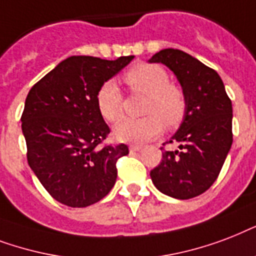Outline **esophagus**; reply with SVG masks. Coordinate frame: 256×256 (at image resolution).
<instances>
[{
    "mask_svg": "<svg viewBox=\"0 0 256 256\" xmlns=\"http://www.w3.org/2000/svg\"><path fill=\"white\" fill-rule=\"evenodd\" d=\"M130 152H138V150H142V146L132 144V146H130Z\"/></svg>",
    "mask_w": 256,
    "mask_h": 256,
    "instance_id": "esophagus-1",
    "label": "esophagus"
}]
</instances>
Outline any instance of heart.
<instances>
[{
  "label": "heart",
  "instance_id": "obj_1",
  "mask_svg": "<svg viewBox=\"0 0 256 256\" xmlns=\"http://www.w3.org/2000/svg\"><path fill=\"white\" fill-rule=\"evenodd\" d=\"M124 80L134 93L146 94L140 118H126L114 126V136L122 142H144L159 136L164 130L180 126L187 114V97L180 86L170 82V74L158 64H138L124 74ZM101 116L118 122L124 114V96L116 82L106 81L96 93Z\"/></svg>",
  "mask_w": 256,
  "mask_h": 256
}]
</instances>
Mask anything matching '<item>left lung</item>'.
Wrapping results in <instances>:
<instances>
[{
    "mask_svg": "<svg viewBox=\"0 0 256 256\" xmlns=\"http://www.w3.org/2000/svg\"><path fill=\"white\" fill-rule=\"evenodd\" d=\"M150 62H162L175 73L187 97V114L166 150L150 171L152 183L175 199H191L218 179L232 144V104L220 76L179 49H163Z\"/></svg>",
    "mask_w": 256,
    "mask_h": 256,
    "instance_id": "1",
    "label": "left lung"
}]
</instances>
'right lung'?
Returning <instances> with one entry per match:
<instances>
[{"label": "right lung", "mask_w": 256, "mask_h": 256, "mask_svg": "<svg viewBox=\"0 0 256 256\" xmlns=\"http://www.w3.org/2000/svg\"><path fill=\"white\" fill-rule=\"evenodd\" d=\"M134 56H72L29 90L21 122L28 163L44 188L69 207H88L110 194L126 144H106L110 130L98 112L101 85Z\"/></svg>", "instance_id": "right-lung-1"}]
</instances>
